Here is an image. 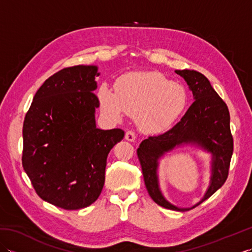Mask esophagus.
Instances as JSON below:
<instances>
[{
    "instance_id": "34e87169",
    "label": "esophagus",
    "mask_w": 252,
    "mask_h": 252,
    "mask_svg": "<svg viewBox=\"0 0 252 252\" xmlns=\"http://www.w3.org/2000/svg\"><path fill=\"white\" fill-rule=\"evenodd\" d=\"M125 138L126 141H129V142H134L135 141V138H136V136H135V133L133 132V131H127L126 133V136H125Z\"/></svg>"
}]
</instances>
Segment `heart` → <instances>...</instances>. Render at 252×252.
Here are the masks:
<instances>
[{
	"mask_svg": "<svg viewBox=\"0 0 252 252\" xmlns=\"http://www.w3.org/2000/svg\"><path fill=\"white\" fill-rule=\"evenodd\" d=\"M101 110L115 120L136 117L147 134H160L172 126L187 103L186 91L162 73L133 71L118 79L116 92L105 85L98 91Z\"/></svg>",
	"mask_w": 252,
	"mask_h": 252,
	"instance_id": "obj_1",
	"label": "heart"
}]
</instances>
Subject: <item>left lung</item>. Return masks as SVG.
I'll list each match as a JSON object with an SVG mask.
<instances>
[{
  "label": "left lung",
  "instance_id": "8db88e82",
  "mask_svg": "<svg viewBox=\"0 0 252 252\" xmlns=\"http://www.w3.org/2000/svg\"><path fill=\"white\" fill-rule=\"evenodd\" d=\"M185 80L195 101L172 129L161 135L149 136L137 148L144 182L152 199L165 209L189 211L199 206L225 183L233 155V136L229 129L226 104L202 73L195 70H175ZM190 145L212 155L211 183L205 195L194 206L180 208L165 199L158 185V160L179 147Z\"/></svg>",
  "mask_w": 252,
  "mask_h": 252
}]
</instances>
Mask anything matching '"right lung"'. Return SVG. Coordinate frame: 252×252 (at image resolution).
<instances>
[{
	"instance_id": "add662e5",
	"label": "right lung",
	"mask_w": 252,
	"mask_h": 252,
	"mask_svg": "<svg viewBox=\"0 0 252 252\" xmlns=\"http://www.w3.org/2000/svg\"><path fill=\"white\" fill-rule=\"evenodd\" d=\"M97 66H73L50 77L35 93L24 126L23 167L36 194L66 210L97 199L111 148L121 129L96 127Z\"/></svg>"
}]
</instances>
